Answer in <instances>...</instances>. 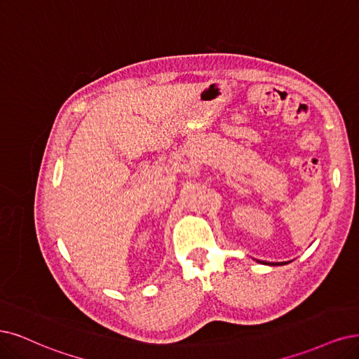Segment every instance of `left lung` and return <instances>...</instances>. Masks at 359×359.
Wrapping results in <instances>:
<instances>
[{
	"mask_svg": "<svg viewBox=\"0 0 359 359\" xmlns=\"http://www.w3.org/2000/svg\"><path fill=\"white\" fill-rule=\"evenodd\" d=\"M259 263L262 264H271V266H281V264H287L288 262H281V263H266V262H262V260H257Z\"/></svg>",
	"mask_w": 359,
	"mask_h": 359,
	"instance_id": "left-lung-1",
	"label": "left lung"
}]
</instances>
